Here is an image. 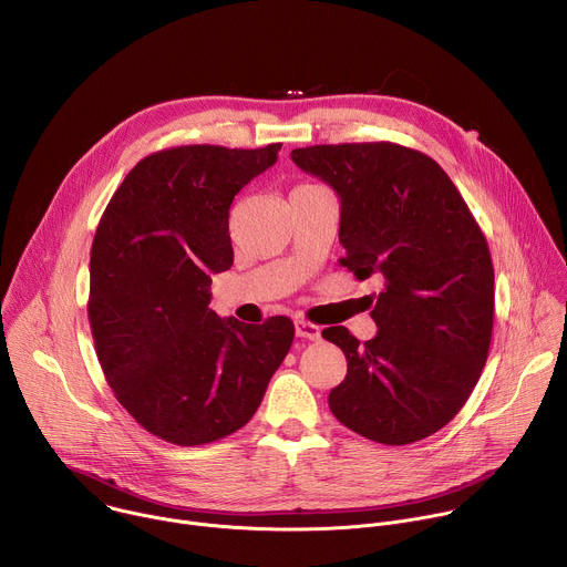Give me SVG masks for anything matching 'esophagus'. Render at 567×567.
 I'll return each instance as SVG.
<instances>
[{
    "label": "esophagus",
    "instance_id": "esophagus-1",
    "mask_svg": "<svg viewBox=\"0 0 567 567\" xmlns=\"http://www.w3.org/2000/svg\"><path fill=\"white\" fill-rule=\"evenodd\" d=\"M296 334L302 337V339H309V341H318L320 339V328L313 326V322H309V320L298 318L296 320Z\"/></svg>",
    "mask_w": 567,
    "mask_h": 567
}]
</instances>
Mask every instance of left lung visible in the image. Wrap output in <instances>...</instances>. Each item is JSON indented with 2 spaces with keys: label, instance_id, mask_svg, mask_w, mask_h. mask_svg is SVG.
Returning a JSON list of instances; mask_svg holds the SVG:
<instances>
[{
  "label": "left lung",
  "instance_id": "8db88e82",
  "mask_svg": "<svg viewBox=\"0 0 567 567\" xmlns=\"http://www.w3.org/2000/svg\"><path fill=\"white\" fill-rule=\"evenodd\" d=\"M293 164L341 197V265L383 289L370 316L377 337L322 330L348 359L330 411L388 446L444 429L471 396L489 357L494 265L487 239L435 161L396 143L309 145Z\"/></svg>",
  "mask_w": 567,
  "mask_h": 567
}]
</instances>
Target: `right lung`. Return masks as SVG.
Segmentation results:
<instances>
[{"instance_id": "add662e5", "label": "right lung", "mask_w": 567, "mask_h": 567, "mask_svg": "<svg viewBox=\"0 0 567 567\" xmlns=\"http://www.w3.org/2000/svg\"><path fill=\"white\" fill-rule=\"evenodd\" d=\"M280 147L158 150L127 173L99 221L87 302L96 354L121 406L171 444L239 431L291 348L287 316L247 326L208 307L210 274L233 265V197Z\"/></svg>"}]
</instances>
